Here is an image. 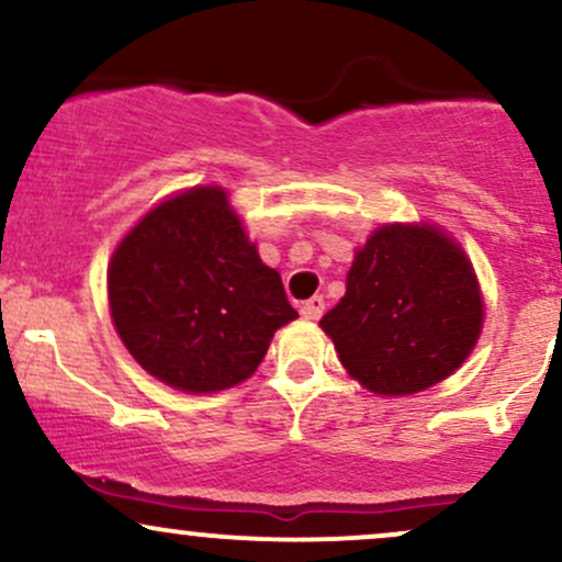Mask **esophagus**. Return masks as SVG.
Returning <instances> with one entry per match:
<instances>
[{"mask_svg":"<svg viewBox=\"0 0 562 562\" xmlns=\"http://www.w3.org/2000/svg\"><path fill=\"white\" fill-rule=\"evenodd\" d=\"M322 312H325V299H322V295H314V299L301 303V317L303 319L317 322L322 317Z\"/></svg>","mask_w":562,"mask_h":562,"instance_id":"obj_1","label":"esophagus"}]
</instances>
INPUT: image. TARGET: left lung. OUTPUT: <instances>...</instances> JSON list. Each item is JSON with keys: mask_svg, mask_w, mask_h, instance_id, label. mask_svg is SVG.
<instances>
[{"mask_svg": "<svg viewBox=\"0 0 562 562\" xmlns=\"http://www.w3.org/2000/svg\"><path fill=\"white\" fill-rule=\"evenodd\" d=\"M486 303L460 240L434 222H389L353 250L346 295L319 327L375 396H412L454 375L483 333Z\"/></svg>", "mask_w": 562, "mask_h": 562, "instance_id": "left-lung-1", "label": "left lung"}]
</instances>
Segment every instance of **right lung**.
Segmentation results:
<instances>
[{
    "label": "right lung",
    "mask_w": 562,
    "mask_h": 562,
    "mask_svg": "<svg viewBox=\"0 0 562 562\" xmlns=\"http://www.w3.org/2000/svg\"><path fill=\"white\" fill-rule=\"evenodd\" d=\"M108 306L147 375L184 393L235 389L299 314L222 184L153 205L108 261Z\"/></svg>",
    "instance_id": "right-lung-1"
}]
</instances>
